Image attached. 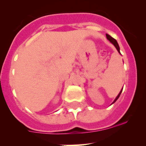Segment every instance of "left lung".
<instances>
[{
  "label": "left lung",
  "instance_id": "8db88e82",
  "mask_svg": "<svg viewBox=\"0 0 146 146\" xmlns=\"http://www.w3.org/2000/svg\"><path fill=\"white\" fill-rule=\"evenodd\" d=\"M106 38H107V39H108V40H110V41L111 42H112V43L113 44V45H114V47H115L116 48H117V51L119 52V54H121V52H120V48H119V44H118V42H117V40H116L114 38H112V36H110L109 34H106ZM122 90H123V88H122V89H121V90L120 91V92H119V94H118V96H117V97H116V99H114V101H113L112 104H114V103H115V102H116V101H117V100L118 99H119V96H120L121 94V92H122Z\"/></svg>",
  "mask_w": 146,
  "mask_h": 146
}]
</instances>
